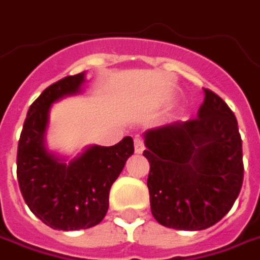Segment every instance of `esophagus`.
<instances>
[{
    "label": "esophagus",
    "mask_w": 260,
    "mask_h": 260,
    "mask_svg": "<svg viewBox=\"0 0 260 260\" xmlns=\"http://www.w3.org/2000/svg\"><path fill=\"white\" fill-rule=\"evenodd\" d=\"M134 147H135V152L141 154V152L145 150V145H144L142 138H140V137H135V140H134Z\"/></svg>",
    "instance_id": "esophagus-1"
}]
</instances>
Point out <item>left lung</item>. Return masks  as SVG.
Masks as SVG:
<instances>
[{
	"mask_svg": "<svg viewBox=\"0 0 260 260\" xmlns=\"http://www.w3.org/2000/svg\"><path fill=\"white\" fill-rule=\"evenodd\" d=\"M204 91L197 118L145 132L151 212L175 230L214 225L232 209L243 185L237 119L218 94Z\"/></svg>",
	"mask_w": 260,
	"mask_h": 260,
	"instance_id": "left-lung-1",
	"label": "left lung"
}]
</instances>
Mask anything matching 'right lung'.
Masks as SVG:
<instances>
[{"label": "right lung", "instance_id": "add662e5", "mask_svg": "<svg viewBox=\"0 0 260 260\" xmlns=\"http://www.w3.org/2000/svg\"><path fill=\"white\" fill-rule=\"evenodd\" d=\"M84 74L68 75L43 90L28 109L18 140L17 179L30 211L55 230H83L97 225L109 208V192L126 160L134 141L123 138L112 147H90L70 164L46 151L43 135L53 102L74 94Z\"/></svg>", "mask_w": 260, "mask_h": 260}]
</instances>
